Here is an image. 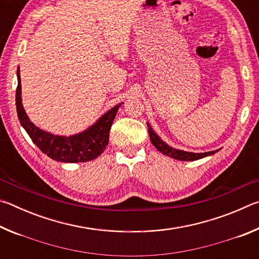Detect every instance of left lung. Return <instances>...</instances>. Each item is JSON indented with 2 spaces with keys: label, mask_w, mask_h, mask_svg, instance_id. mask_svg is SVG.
Wrapping results in <instances>:
<instances>
[{
  "label": "left lung",
  "mask_w": 259,
  "mask_h": 259,
  "mask_svg": "<svg viewBox=\"0 0 259 259\" xmlns=\"http://www.w3.org/2000/svg\"><path fill=\"white\" fill-rule=\"evenodd\" d=\"M147 126H148V135H150V139L153 145L155 146L157 151H160L162 154H164L166 156L172 157L175 160L178 161H196L200 159H203L205 156H210L217 153L218 151H221V148L216 151H210V152H204V153H194V152H187V151H183V150H177V148H174L171 146H169L168 144L161 139V137L157 135L154 130L152 129L151 124L147 122Z\"/></svg>",
  "instance_id": "1"
}]
</instances>
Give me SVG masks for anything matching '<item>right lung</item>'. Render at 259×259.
<instances>
[{
  "label": "right lung",
  "mask_w": 259,
  "mask_h": 259,
  "mask_svg": "<svg viewBox=\"0 0 259 259\" xmlns=\"http://www.w3.org/2000/svg\"><path fill=\"white\" fill-rule=\"evenodd\" d=\"M18 87L16 91V106L18 119L23 128L28 134L30 139L40 150L50 159L66 163L88 162L95 160L104 152L108 144L109 130L117 111L123 103L117 104L109 111L104 113L99 119L89 128L78 134L71 136L54 135L38 128L29 120L21 99L20 69L17 71Z\"/></svg>",
  "instance_id": "right-lung-1"
}]
</instances>
